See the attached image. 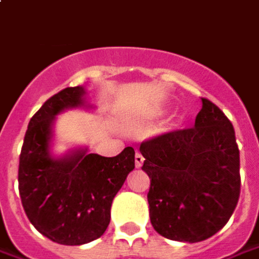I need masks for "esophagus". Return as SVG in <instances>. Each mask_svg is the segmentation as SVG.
Listing matches in <instances>:
<instances>
[{
	"label": "esophagus",
	"mask_w": 259,
	"mask_h": 259,
	"mask_svg": "<svg viewBox=\"0 0 259 259\" xmlns=\"http://www.w3.org/2000/svg\"><path fill=\"white\" fill-rule=\"evenodd\" d=\"M142 164H144V157L140 152H137L135 154V165H137V168H141Z\"/></svg>",
	"instance_id": "obj_1"
}]
</instances>
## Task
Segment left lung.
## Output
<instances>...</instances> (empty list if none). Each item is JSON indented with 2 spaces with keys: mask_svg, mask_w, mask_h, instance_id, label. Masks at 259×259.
Returning <instances> with one entry per match:
<instances>
[{
  "mask_svg": "<svg viewBox=\"0 0 259 259\" xmlns=\"http://www.w3.org/2000/svg\"><path fill=\"white\" fill-rule=\"evenodd\" d=\"M151 180L150 220L159 235L199 242L228 223L238 204L239 150L231 121L202 98L192 128L142 142Z\"/></svg>",
  "mask_w": 259,
  "mask_h": 259,
  "instance_id": "1",
  "label": "left lung"
}]
</instances>
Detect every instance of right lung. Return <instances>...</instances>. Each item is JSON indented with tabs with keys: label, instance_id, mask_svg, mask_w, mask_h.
Masks as SVG:
<instances>
[{
	"label": "right lung",
	"instance_id": "right-lung-1",
	"mask_svg": "<svg viewBox=\"0 0 259 259\" xmlns=\"http://www.w3.org/2000/svg\"><path fill=\"white\" fill-rule=\"evenodd\" d=\"M94 109L84 85L53 95L31 118L20 155L18 185L24 211L38 232L62 245L100 238L111 205L135 168L133 147L117 157L90 154L87 147L54 155V124L67 109Z\"/></svg>",
	"mask_w": 259,
	"mask_h": 259
}]
</instances>
